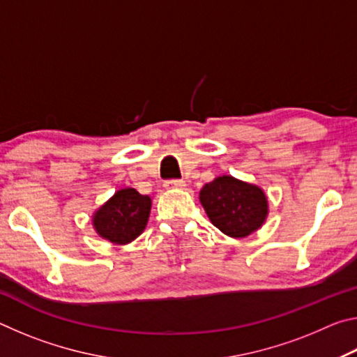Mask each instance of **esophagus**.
Returning <instances> with one entry per match:
<instances>
[{
    "label": "esophagus",
    "mask_w": 357,
    "mask_h": 357,
    "mask_svg": "<svg viewBox=\"0 0 357 357\" xmlns=\"http://www.w3.org/2000/svg\"><path fill=\"white\" fill-rule=\"evenodd\" d=\"M165 187H172V189H184L185 183L183 179H172V181H167Z\"/></svg>",
    "instance_id": "34e87169"
}]
</instances>
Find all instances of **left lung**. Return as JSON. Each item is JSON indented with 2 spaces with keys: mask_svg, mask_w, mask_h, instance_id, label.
Wrapping results in <instances>:
<instances>
[{
  "mask_svg": "<svg viewBox=\"0 0 357 357\" xmlns=\"http://www.w3.org/2000/svg\"><path fill=\"white\" fill-rule=\"evenodd\" d=\"M200 203L213 225L229 238H247L263 227L269 202L259 185L222 174L204 184Z\"/></svg>",
  "mask_w": 357,
  "mask_h": 357,
  "instance_id": "8db88e82",
  "label": "left lung"
}]
</instances>
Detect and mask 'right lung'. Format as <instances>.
Segmentation results:
<instances>
[{
    "label": "right lung",
    "instance_id": "add662e5",
    "mask_svg": "<svg viewBox=\"0 0 357 357\" xmlns=\"http://www.w3.org/2000/svg\"><path fill=\"white\" fill-rule=\"evenodd\" d=\"M151 198L142 195L132 187L114 192L112 198L93 214L96 233L108 243L126 245L137 239L148 225L151 213Z\"/></svg>",
    "mask_w": 357,
    "mask_h": 357
}]
</instances>
